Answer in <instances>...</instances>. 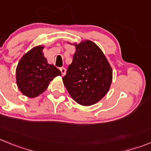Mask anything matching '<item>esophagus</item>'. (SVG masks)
<instances>
[{
	"instance_id": "34e87169",
	"label": "esophagus",
	"mask_w": 151,
	"mask_h": 151,
	"mask_svg": "<svg viewBox=\"0 0 151 151\" xmlns=\"http://www.w3.org/2000/svg\"><path fill=\"white\" fill-rule=\"evenodd\" d=\"M60 72H61V74L62 76H65V74H66V69L64 68V67H61V68H60Z\"/></svg>"
}]
</instances>
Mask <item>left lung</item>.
<instances>
[{
    "label": "left lung",
    "mask_w": 151,
    "mask_h": 151,
    "mask_svg": "<svg viewBox=\"0 0 151 151\" xmlns=\"http://www.w3.org/2000/svg\"><path fill=\"white\" fill-rule=\"evenodd\" d=\"M76 52L63 82L69 93L81 106L103 99L112 81V69L100 48L91 40L74 44Z\"/></svg>",
    "instance_id": "1"
}]
</instances>
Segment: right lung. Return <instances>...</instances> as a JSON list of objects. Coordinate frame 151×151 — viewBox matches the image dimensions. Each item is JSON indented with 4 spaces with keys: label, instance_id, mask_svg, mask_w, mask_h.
I'll return each instance as SVG.
<instances>
[{
    "label": "right lung",
    "instance_id": "add662e5",
    "mask_svg": "<svg viewBox=\"0 0 151 151\" xmlns=\"http://www.w3.org/2000/svg\"><path fill=\"white\" fill-rule=\"evenodd\" d=\"M44 46L38 45L23 55L16 67V84L21 92L29 98L38 96L49 83L61 72L53 64H48L44 57Z\"/></svg>",
    "mask_w": 151,
    "mask_h": 151
}]
</instances>
